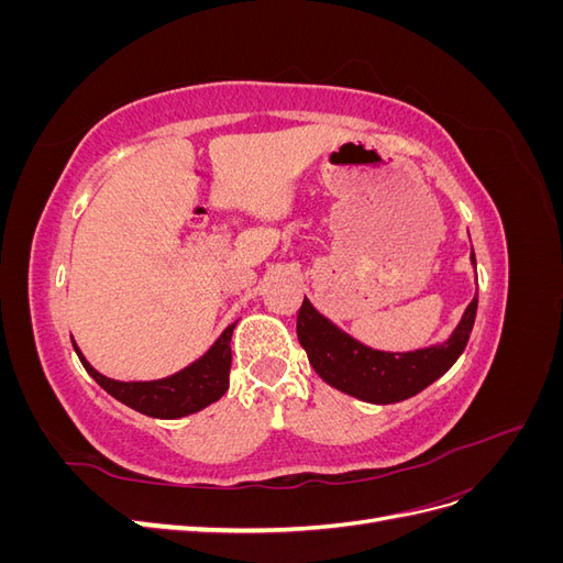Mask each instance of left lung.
I'll list each match as a JSON object with an SVG mask.
<instances>
[{
    "mask_svg": "<svg viewBox=\"0 0 563 563\" xmlns=\"http://www.w3.org/2000/svg\"><path fill=\"white\" fill-rule=\"evenodd\" d=\"M470 263L476 269L474 251L470 253ZM476 302L479 298L474 294L446 340L411 352H385L364 345L323 317L308 298L300 305L296 331L323 383L368 404H397L416 397L457 362L474 327Z\"/></svg>",
    "mask_w": 563,
    "mask_h": 563,
    "instance_id": "8db88e82",
    "label": "left lung"
}]
</instances>
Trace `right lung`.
I'll list each match as a JSON object with an SVG mask.
<instances>
[{
  "label": "right lung",
  "instance_id": "obj_1",
  "mask_svg": "<svg viewBox=\"0 0 563 563\" xmlns=\"http://www.w3.org/2000/svg\"><path fill=\"white\" fill-rule=\"evenodd\" d=\"M236 321L216 338V343L203 352L199 360L187 364L185 368L172 373L166 378L157 380H114L98 373L87 356L81 354L77 343L73 340V347L79 356L81 366L87 368L89 376L103 387L108 395L117 401L126 404L133 411H139L150 418L159 420H176L192 416L209 404L218 401L230 387V366H232V350L230 340Z\"/></svg>",
  "mask_w": 563,
  "mask_h": 563
}]
</instances>
